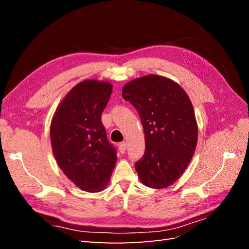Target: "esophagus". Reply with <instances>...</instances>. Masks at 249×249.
Masks as SVG:
<instances>
[{"instance_id":"34e87169","label":"esophagus","mask_w":249,"mask_h":249,"mask_svg":"<svg viewBox=\"0 0 249 249\" xmlns=\"http://www.w3.org/2000/svg\"><path fill=\"white\" fill-rule=\"evenodd\" d=\"M118 149H119V152H120V153H122V154H124L125 149H126V144H125V142H120L119 144H118Z\"/></svg>"}]
</instances>
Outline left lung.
I'll return each mask as SVG.
<instances>
[{
  "mask_svg": "<svg viewBox=\"0 0 249 249\" xmlns=\"http://www.w3.org/2000/svg\"><path fill=\"white\" fill-rule=\"evenodd\" d=\"M123 97L139 113L145 152L135 168L142 184L166 188L189 165L197 143L192 103L178 83L157 74L135 79L124 86Z\"/></svg>",
  "mask_w": 249,
  "mask_h": 249,
  "instance_id": "left-lung-1",
  "label": "left lung"
}]
</instances>
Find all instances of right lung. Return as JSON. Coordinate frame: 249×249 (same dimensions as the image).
Here are the masks:
<instances>
[{
	"label": "right lung",
	"mask_w": 249,
	"mask_h": 249,
	"mask_svg": "<svg viewBox=\"0 0 249 249\" xmlns=\"http://www.w3.org/2000/svg\"><path fill=\"white\" fill-rule=\"evenodd\" d=\"M112 88L104 81L79 83L60 103L51 123L57 164L74 185L88 192L106 188L117 161L102 124Z\"/></svg>",
	"instance_id": "right-lung-1"
}]
</instances>
